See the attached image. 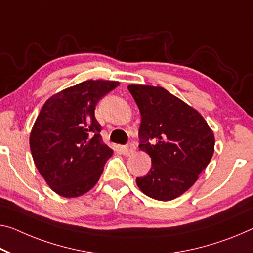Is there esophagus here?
Masks as SVG:
<instances>
[{"label":"esophagus","mask_w":253,"mask_h":253,"mask_svg":"<svg viewBox=\"0 0 253 253\" xmlns=\"http://www.w3.org/2000/svg\"><path fill=\"white\" fill-rule=\"evenodd\" d=\"M122 150H123V154L126 155V156H127V155L132 154L135 150V146L133 145V143H127V145L123 146Z\"/></svg>","instance_id":"esophagus-1"}]
</instances>
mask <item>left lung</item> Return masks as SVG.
Instances as JSON below:
<instances>
[{"mask_svg": "<svg viewBox=\"0 0 253 253\" xmlns=\"http://www.w3.org/2000/svg\"><path fill=\"white\" fill-rule=\"evenodd\" d=\"M141 123L139 148L151 158L139 189L161 201L175 199L194 184L211 162L215 137L199 112L166 89L130 84Z\"/></svg>", "mask_w": 253, "mask_h": 253, "instance_id": "8db88e82", "label": "left lung"}]
</instances>
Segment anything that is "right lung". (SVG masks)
Wrapping results in <instances>:
<instances>
[{
    "label": "right lung",
    "mask_w": 253,
    "mask_h": 253,
    "mask_svg": "<svg viewBox=\"0 0 253 253\" xmlns=\"http://www.w3.org/2000/svg\"><path fill=\"white\" fill-rule=\"evenodd\" d=\"M119 84L84 81L57 92L42 107L30 133V150L38 172L60 196L73 198L88 192L113 155L103 142L95 108Z\"/></svg>",
    "instance_id": "obj_1"
}]
</instances>
